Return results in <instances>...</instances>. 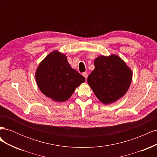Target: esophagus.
I'll list each match as a JSON object with an SVG mask.
<instances>
[{
  "label": "esophagus",
  "mask_w": 157,
  "mask_h": 157,
  "mask_svg": "<svg viewBox=\"0 0 157 157\" xmlns=\"http://www.w3.org/2000/svg\"><path fill=\"white\" fill-rule=\"evenodd\" d=\"M82 75L84 76V77L85 78H86V79L88 78V73H85V72L83 73H82Z\"/></svg>",
  "instance_id": "esophagus-1"
}]
</instances>
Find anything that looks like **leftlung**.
I'll use <instances>...</instances> for the list:
<instances>
[{"mask_svg":"<svg viewBox=\"0 0 157 157\" xmlns=\"http://www.w3.org/2000/svg\"><path fill=\"white\" fill-rule=\"evenodd\" d=\"M95 69L87 81L96 96L104 104L115 102L128 91L132 73L117 55L99 56L94 61Z\"/></svg>","mask_w":157,"mask_h":157,"instance_id":"left-lung-1","label":"left lung"}]
</instances>
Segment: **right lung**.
<instances>
[{
	"instance_id": "add662e5",
	"label": "right lung",
	"mask_w": 157,
	"mask_h": 157,
	"mask_svg": "<svg viewBox=\"0 0 157 157\" xmlns=\"http://www.w3.org/2000/svg\"><path fill=\"white\" fill-rule=\"evenodd\" d=\"M36 81L46 96L63 102L71 96L85 78L71 68L67 57L58 50L51 52L41 61L35 73Z\"/></svg>"
}]
</instances>
